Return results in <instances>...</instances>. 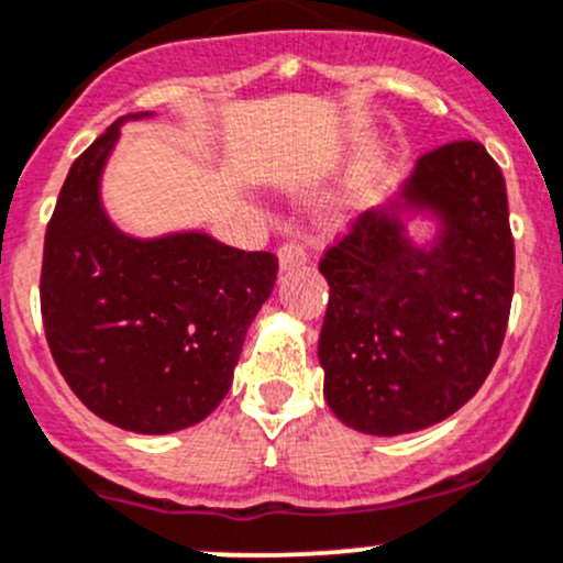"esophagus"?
Segmentation results:
<instances>
[{"mask_svg": "<svg viewBox=\"0 0 563 563\" xmlns=\"http://www.w3.org/2000/svg\"><path fill=\"white\" fill-rule=\"evenodd\" d=\"M277 264H280L283 272H291L297 266L307 264V251L299 245V242H283L280 251H277Z\"/></svg>", "mask_w": 563, "mask_h": 563, "instance_id": "34e87169", "label": "esophagus"}]
</instances>
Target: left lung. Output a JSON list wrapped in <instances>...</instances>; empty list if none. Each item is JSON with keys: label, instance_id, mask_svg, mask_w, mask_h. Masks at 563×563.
I'll use <instances>...</instances> for the list:
<instances>
[{"label": "left lung", "instance_id": "8db88e82", "mask_svg": "<svg viewBox=\"0 0 563 563\" xmlns=\"http://www.w3.org/2000/svg\"><path fill=\"white\" fill-rule=\"evenodd\" d=\"M416 214L438 232L418 246ZM329 283L318 358L331 412L396 437L451 418L488 377L512 301L516 245L499 164L475 140L418 158L321 258Z\"/></svg>", "mask_w": 563, "mask_h": 563}]
</instances>
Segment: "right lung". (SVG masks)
<instances>
[{
  "instance_id": "1",
  "label": "right lung",
  "mask_w": 563,
  "mask_h": 563,
  "mask_svg": "<svg viewBox=\"0 0 563 563\" xmlns=\"http://www.w3.org/2000/svg\"><path fill=\"white\" fill-rule=\"evenodd\" d=\"M132 112L69 167L45 232L40 305L53 361L102 421L173 434L205 421L232 386L277 258L205 232L132 236L102 205V173Z\"/></svg>"
}]
</instances>
